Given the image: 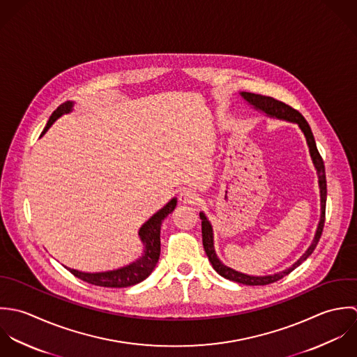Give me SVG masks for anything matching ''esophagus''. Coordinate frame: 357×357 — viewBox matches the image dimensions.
<instances>
[{
    "label": "esophagus",
    "instance_id": "obj_1",
    "mask_svg": "<svg viewBox=\"0 0 357 357\" xmlns=\"http://www.w3.org/2000/svg\"><path fill=\"white\" fill-rule=\"evenodd\" d=\"M179 202L182 204H189V206H193L199 202V193L193 189H183L181 193H179Z\"/></svg>",
    "mask_w": 357,
    "mask_h": 357
}]
</instances>
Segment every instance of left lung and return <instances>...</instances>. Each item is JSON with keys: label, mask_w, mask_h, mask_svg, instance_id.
<instances>
[{"label": "left lung", "mask_w": 357, "mask_h": 357, "mask_svg": "<svg viewBox=\"0 0 357 357\" xmlns=\"http://www.w3.org/2000/svg\"><path fill=\"white\" fill-rule=\"evenodd\" d=\"M241 96L248 102L251 103L254 107L265 112L268 116L271 117H278V119H283L287 121H291V123H296L299 126V128L302 130V132L305 134V138H306V142L309 146V151H310V157L313 160V164L317 169V175H319V186H320V199H321V215H320V222H319V226H317V231H316V236L312 241V245L307 248V251L289 268L284 272H280V273H276V275H272V276H248V275H244V273H240V272H236L230 268H227L226 265H223L216 254H215L214 250V240H213V227H211V223L208 222V219L206 218V215L203 213H200V219H202V233H203V245H204V250H206V254L213 265L215 271L225 279L227 280H231V282H236V283H240V284L245 285H266L272 284L280 279H283L287 275H289L295 268H298L316 248L320 237H321V233H323V227H324V220H326V202H327V181H326V168H324V161L317 150V146L314 142V137L312 134V130L307 124V121L305 120V117L298 112L295 110L294 107L285 105L284 102L282 100H278L272 96H265V95H259V93H251V92H241Z\"/></svg>", "instance_id": "8db88e82"}]
</instances>
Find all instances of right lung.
<instances>
[{
    "mask_svg": "<svg viewBox=\"0 0 357 357\" xmlns=\"http://www.w3.org/2000/svg\"><path fill=\"white\" fill-rule=\"evenodd\" d=\"M72 102L62 103L50 117L45 130L43 134L52 126V123L61 117L63 113H69L72 110ZM176 207V199H172L165 207H162L157 214L153 215L139 230V236L144 245V254L142 257L121 269L112 271V272H102V273H82L74 269H69L70 273L75 278L81 279L85 283L99 285V287H112V288H121L130 285L138 284L143 282L155 268L158 258H160V229L164 218L174 211Z\"/></svg>",
    "mask_w": 357,
    "mask_h": 357,
    "instance_id": "right-lung-1",
    "label": "right lung"
}]
</instances>
